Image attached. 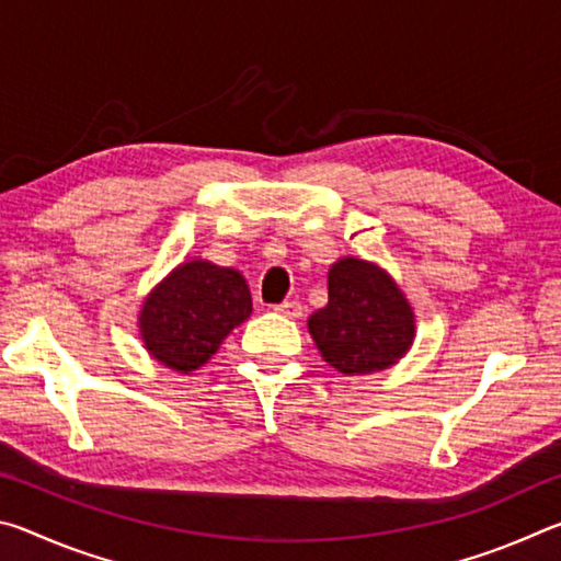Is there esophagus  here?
I'll return each mask as SVG.
<instances>
[{"label": "esophagus", "mask_w": 561, "mask_h": 561, "mask_svg": "<svg viewBox=\"0 0 561 561\" xmlns=\"http://www.w3.org/2000/svg\"><path fill=\"white\" fill-rule=\"evenodd\" d=\"M274 311H277V314H282V317H287V319H301L304 317V307L299 301H282L279 307H274Z\"/></svg>", "instance_id": "1"}]
</instances>
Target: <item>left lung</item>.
<instances>
[{
    "label": "left lung",
    "mask_w": 561,
    "mask_h": 561,
    "mask_svg": "<svg viewBox=\"0 0 561 561\" xmlns=\"http://www.w3.org/2000/svg\"><path fill=\"white\" fill-rule=\"evenodd\" d=\"M307 327L321 358L344 376L391 368L415 341L411 301L383 267L358 257L331 264L329 304Z\"/></svg>",
    "instance_id": "1"
}]
</instances>
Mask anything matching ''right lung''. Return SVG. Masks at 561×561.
Returning <instances> with one entry per match:
<instances>
[{"label": "right lung", "mask_w": 561, "mask_h": 561, "mask_svg": "<svg viewBox=\"0 0 561 561\" xmlns=\"http://www.w3.org/2000/svg\"><path fill=\"white\" fill-rule=\"evenodd\" d=\"M250 314L252 294L242 272L195 257L180 262L148 291L138 331L150 358L187 376L205 366Z\"/></svg>", "instance_id": "1"}]
</instances>
